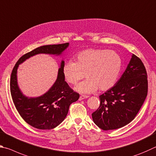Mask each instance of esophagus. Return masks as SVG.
<instances>
[{
	"instance_id": "esophagus-1",
	"label": "esophagus",
	"mask_w": 156,
	"mask_h": 156,
	"mask_svg": "<svg viewBox=\"0 0 156 156\" xmlns=\"http://www.w3.org/2000/svg\"><path fill=\"white\" fill-rule=\"evenodd\" d=\"M89 97L87 96V95H81V96L80 97V98H79V100L80 101H81V100H83L85 99H87V98H88Z\"/></svg>"
}]
</instances>
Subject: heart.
I'll return each mask as SVG.
<instances>
[{
	"label": "heart",
	"mask_w": 156,
	"mask_h": 156,
	"mask_svg": "<svg viewBox=\"0 0 156 156\" xmlns=\"http://www.w3.org/2000/svg\"><path fill=\"white\" fill-rule=\"evenodd\" d=\"M122 68V59L115 51L108 49L89 48L76 55L75 62L69 61L62 67L65 81L76 84L83 77L86 80L75 87L80 93H92L99 88L105 91L115 85Z\"/></svg>",
	"instance_id": "b5f03b06"
}]
</instances>
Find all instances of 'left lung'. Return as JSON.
<instances>
[{"mask_svg": "<svg viewBox=\"0 0 156 156\" xmlns=\"http://www.w3.org/2000/svg\"><path fill=\"white\" fill-rule=\"evenodd\" d=\"M148 81L141 59L132 54L125 72L112 88L99 96L100 106L92 114L103 130L116 129L133 121L145 100Z\"/></svg>", "mask_w": 156, "mask_h": 156, "instance_id": "left-lung-1", "label": "left lung"}]
</instances>
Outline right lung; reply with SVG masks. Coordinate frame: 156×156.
<instances>
[{
  "label": "right lung",
  "mask_w": 156,
  "mask_h": 156,
  "mask_svg": "<svg viewBox=\"0 0 156 156\" xmlns=\"http://www.w3.org/2000/svg\"><path fill=\"white\" fill-rule=\"evenodd\" d=\"M68 46L69 43L40 46L22 56L12 70L10 90L13 103L22 118L37 129H51L59 125L67 116L70 105L79 99L80 94L74 92L65 81L62 74L64 61L62 59L56 80L50 89L40 97H27L22 92L18 83L19 65L38 54L61 56Z\"/></svg>",
  "instance_id": "1"
}]
</instances>
